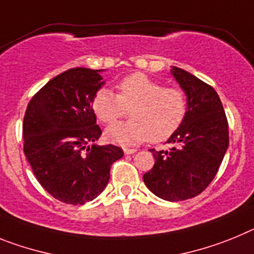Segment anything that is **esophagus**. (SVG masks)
Returning a JSON list of instances; mask_svg holds the SVG:
<instances>
[{
    "label": "esophagus",
    "instance_id": "obj_1",
    "mask_svg": "<svg viewBox=\"0 0 254 254\" xmlns=\"http://www.w3.org/2000/svg\"><path fill=\"white\" fill-rule=\"evenodd\" d=\"M135 152H136L135 148H124L125 154H133V153H135Z\"/></svg>",
    "mask_w": 254,
    "mask_h": 254
}]
</instances>
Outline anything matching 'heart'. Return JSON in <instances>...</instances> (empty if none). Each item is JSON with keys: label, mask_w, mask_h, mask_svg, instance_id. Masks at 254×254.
<instances>
[{"label": "heart", "mask_w": 254, "mask_h": 254, "mask_svg": "<svg viewBox=\"0 0 254 254\" xmlns=\"http://www.w3.org/2000/svg\"><path fill=\"white\" fill-rule=\"evenodd\" d=\"M92 111L103 124H112L129 111L130 121L118 123L106 130V138L120 145H135L148 140L165 142L182 127L188 101L182 89L164 87L142 72H134L118 84L115 94L107 88L97 90Z\"/></svg>", "instance_id": "obj_1"}]
</instances>
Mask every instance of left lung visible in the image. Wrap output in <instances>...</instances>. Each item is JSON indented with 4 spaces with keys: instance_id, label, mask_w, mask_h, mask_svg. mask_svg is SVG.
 Listing matches in <instances>:
<instances>
[{
    "instance_id": "obj_1",
    "label": "left lung",
    "mask_w": 254,
    "mask_h": 254,
    "mask_svg": "<svg viewBox=\"0 0 254 254\" xmlns=\"http://www.w3.org/2000/svg\"><path fill=\"white\" fill-rule=\"evenodd\" d=\"M171 72L187 94L188 112L167 140L173 148L149 149L154 165L143 180L157 197L178 202L195 197L211 184L229 147V124L211 85L175 66Z\"/></svg>"
}]
</instances>
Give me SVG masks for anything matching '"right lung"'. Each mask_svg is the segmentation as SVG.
<instances>
[{"mask_svg": "<svg viewBox=\"0 0 254 254\" xmlns=\"http://www.w3.org/2000/svg\"><path fill=\"white\" fill-rule=\"evenodd\" d=\"M101 71L66 70L26 107L24 153L39 184L64 203L84 204L100 195L112 164L124 156L118 145L94 144L102 130L90 103L103 84Z\"/></svg>", "mask_w": 254, "mask_h": 254, "instance_id": "right-lung-1", "label": "right lung"}]
</instances>
